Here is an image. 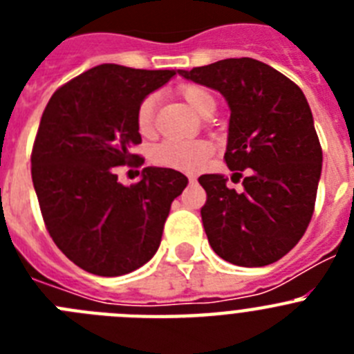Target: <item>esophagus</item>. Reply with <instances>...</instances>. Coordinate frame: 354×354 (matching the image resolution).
<instances>
[{"label":"esophagus","mask_w":354,"mask_h":354,"mask_svg":"<svg viewBox=\"0 0 354 354\" xmlns=\"http://www.w3.org/2000/svg\"><path fill=\"white\" fill-rule=\"evenodd\" d=\"M187 179H189V183H196V177H195V175H187Z\"/></svg>","instance_id":"34e87169"}]
</instances>
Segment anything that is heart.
I'll use <instances>...</instances> for the list:
<instances>
[{"instance_id": "1", "label": "heart", "mask_w": 354, "mask_h": 354, "mask_svg": "<svg viewBox=\"0 0 354 354\" xmlns=\"http://www.w3.org/2000/svg\"><path fill=\"white\" fill-rule=\"evenodd\" d=\"M179 95L183 97L187 106L204 117L207 111H214L216 99L207 88L200 84H183L179 88ZM156 115V95H147L136 109V126L143 136H149L154 131ZM212 145L205 140H167L154 147L152 161L159 167L171 168V170L192 171L200 168L211 158Z\"/></svg>"}]
</instances>
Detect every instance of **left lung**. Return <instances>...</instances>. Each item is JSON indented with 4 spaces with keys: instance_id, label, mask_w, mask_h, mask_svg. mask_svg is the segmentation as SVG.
I'll return each mask as SVG.
<instances>
[{
    "instance_id": "obj_1",
    "label": "left lung",
    "mask_w": 354,
    "mask_h": 354,
    "mask_svg": "<svg viewBox=\"0 0 354 354\" xmlns=\"http://www.w3.org/2000/svg\"><path fill=\"white\" fill-rule=\"evenodd\" d=\"M179 74L227 99L225 162L230 170H248L241 193L220 174L198 177L207 193L200 214L209 245L230 264H273L298 245L314 214L323 150L310 106L298 84L253 58Z\"/></svg>"
}]
</instances>
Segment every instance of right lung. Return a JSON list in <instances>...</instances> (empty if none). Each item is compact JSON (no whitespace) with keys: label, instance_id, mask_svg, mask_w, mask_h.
Returning a JSON list of instances; mask_svg holds the SVG:
<instances>
[{"label":"right lung","instance_id":"1","mask_svg":"<svg viewBox=\"0 0 354 354\" xmlns=\"http://www.w3.org/2000/svg\"><path fill=\"white\" fill-rule=\"evenodd\" d=\"M177 71L102 64L56 90L31 150V179L55 245L81 270L120 277L154 257L174 198L187 177L147 167L118 183L115 167H140L136 109ZM135 162L133 163L132 161Z\"/></svg>","mask_w":354,"mask_h":354}]
</instances>
